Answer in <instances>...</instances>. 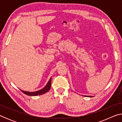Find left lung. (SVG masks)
I'll return each mask as SVG.
<instances>
[{"label":"left lung","instance_id":"8db88e82","mask_svg":"<svg viewBox=\"0 0 122 122\" xmlns=\"http://www.w3.org/2000/svg\"><path fill=\"white\" fill-rule=\"evenodd\" d=\"M88 97H89V96H88ZM90 97H91V96H90Z\"/></svg>","mask_w":122,"mask_h":122}]
</instances>
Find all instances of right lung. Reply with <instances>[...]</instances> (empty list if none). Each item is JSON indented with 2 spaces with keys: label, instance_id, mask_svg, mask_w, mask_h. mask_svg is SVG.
<instances>
[{
  "label": "right lung",
  "instance_id": "obj_1",
  "mask_svg": "<svg viewBox=\"0 0 122 122\" xmlns=\"http://www.w3.org/2000/svg\"><path fill=\"white\" fill-rule=\"evenodd\" d=\"M51 78L49 79V81L47 84H46V86H45L44 88H42V89H41L39 91H37V92H25V91L21 90V92L24 93L25 94L27 95L28 96H38V95H41L44 94L46 92H48L49 90V89H51Z\"/></svg>",
  "mask_w": 122,
  "mask_h": 122
}]
</instances>
